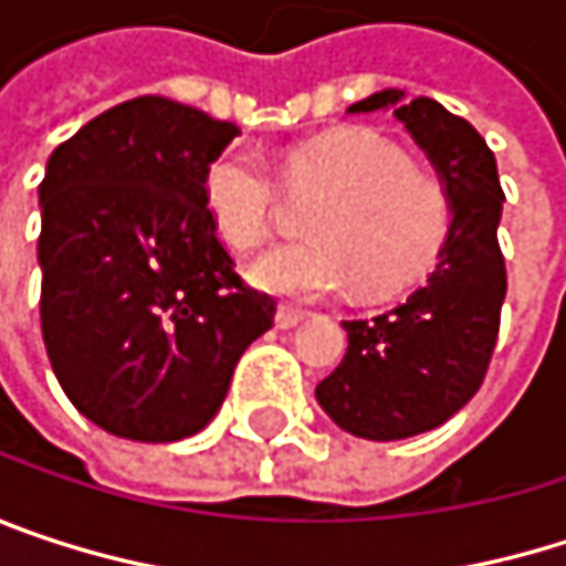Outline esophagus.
Listing matches in <instances>:
<instances>
[{"instance_id": "esophagus-1", "label": "esophagus", "mask_w": 566, "mask_h": 566, "mask_svg": "<svg viewBox=\"0 0 566 566\" xmlns=\"http://www.w3.org/2000/svg\"><path fill=\"white\" fill-rule=\"evenodd\" d=\"M304 314L307 311H301V307H294V304H279V311H275V324L287 331V327H294V324H301L304 321Z\"/></svg>"}]
</instances>
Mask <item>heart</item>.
<instances>
[{"instance_id":"heart-1","label":"heart","mask_w":566,"mask_h":566,"mask_svg":"<svg viewBox=\"0 0 566 566\" xmlns=\"http://www.w3.org/2000/svg\"><path fill=\"white\" fill-rule=\"evenodd\" d=\"M284 186L314 206V239L262 255L249 279L275 294H324L357 282L394 294L426 279L452 232V192L436 170L370 127H337L287 154ZM202 202L219 239L259 249L282 209V182L249 147L222 150L202 172Z\"/></svg>"}]
</instances>
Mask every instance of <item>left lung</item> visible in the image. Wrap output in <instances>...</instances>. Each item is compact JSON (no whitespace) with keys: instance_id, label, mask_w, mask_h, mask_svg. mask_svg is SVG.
Returning a JSON list of instances; mask_svg holds the SVG:
<instances>
[{"instance_id":"1","label":"left lung","mask_w":566,"mask_h":566,"mask_svg":"<svg viewBox=\"0 0 566 566\" xmlns=\"http://www.w3.org/2000/svg\"><path fill=\"white\" fill-rule=\"evenodd\" d=\"M390 107L452 192V232L426 279L384 314L344 321L347 354L317 384V402L347 432L374 442L442 426L479 394L492 364L509 291L499 249L502 182L482 134L432 97L387 87L350 114Z\"/></svg>"}]
</instances>
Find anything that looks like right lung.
Returning a JSON list of instances; mask_svg holds the SVG:
<instances>
[{
    "mask_svg": "<svg viewBox=\"0 0 566 566\" xmlns=\"http://www.w3.org/2000/svg\"><path fill=\"white\" fill-rule=\"evenodd\" d=\"M239 127L144 94L49 157L42 337L61 390L120 439L176 442L212 422L275 301L235 275L202 172Z\"/></svg>",
    "mask_w": 566,
    "mask_h": 566,
    "instance_id": "right-lung-1",
    "label": "right lung"
}]
</instances>
